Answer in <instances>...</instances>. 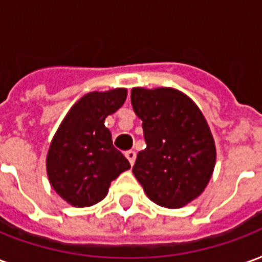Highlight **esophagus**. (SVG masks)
Returning <instances> with one entry per match:
<instances>
[{"label": "esophagus", "instance_id": "34e87169", "mask_svg": "<svg viewBox=\"0 0 262 262\" xmlns=\"http://www.w3.org/2000/svg\"><path fill=\"white\" fill-rule=\"evenodd\" d=\"M125 158L128 159V162L131 165H134V162H135V158H137V154H135V150H127L125 152Z\"/></svg>", "mask_w": 262, "mask_h": 262}]
</instances>
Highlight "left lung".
<instances>
[{
    "label": "left lung",
    "mask_w": 262,
    "mask_h": 262,
    "mask_svg": "<svg viewBox=\"0 0 262 262\" xmlns=\"http://www.w3.org/2000/svg\"><path fill=\"white\" fill-rule=\"evenodd\" d=\"M131 104L146 142L133 167L145 194L165 208L194 201L216 163L215 141L200 107L173 88H133Z\"/></svg>",
    "instance_id": "left-lung-1"
}]
</instances>
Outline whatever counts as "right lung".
<instances>
[{"label": "right lung", "mask_w": 262, "mask_h": 262, "mask_svg": "<svg viewBox=\"0 0 262 262\" xmlns=\"http://www.w3.org/2000/svg\"><path fill=\"white\" fill-rule=\"evenodd\" d=\"M127 99L125 88L91 92L70 108L51 139L46 169L51 187L72 207L95 205L129 162L114 148L104 120Z\"/></svg>", "instance_id": "right-lung-1"}]
</instances>
